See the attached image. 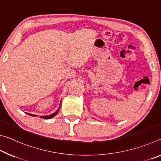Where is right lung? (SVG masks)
<instances>
[{
  "mask_svg": "<svg viewBox=\"0 0 161 161\" xmlns=\"http://www.w3.org/2000/svg\"><path fill=\"white\" fill-rule=\"evenodd\" d=\"M58 111H59V109H58V111H57L56 112L52 114H50V115H49V116H40V118L44 119H51V118H53V117H54V116L56 115V114H58ZM26 114H27V113H26ZM28 114V115L32 116H36V115H33V114Z\"/></svg>",
  "mask_w": 161,
  "mask_h": 161,
  "instance_id": "add662e5",
  "label": "right lung"
}]
</instances>
